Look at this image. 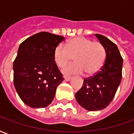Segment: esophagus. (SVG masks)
Wrapping results in <instances>:
<instances>
[{"label":"esophagus","mask_w":134,"mask_h":134,"mask_svg":"<svg viewBox=\"0 0 134 134\" xmlns=\"http://www.w3.org/2000/svg\"><path fill=\"white\" fill-rule=\"evenodd\" d=\"M64 79L66 80V81H70L71 79V76H64Z\"/></svg>","instance_id":"esophagus-1"}]
</instances>
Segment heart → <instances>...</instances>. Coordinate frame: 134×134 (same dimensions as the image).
<instances>
[{
  "label": "heart",
  "instance_id": "b5f03b06",
  "mask_svg": "<svg viewBox=\"0 0 134 134\" xmlns=\"http://www.w3.org/2000/svg\"><path fill=\"white\" fill-rule=\"evenodd\" d=\"M73 57L76 62L63 68V73L81 74L83 71L91 75L99 71L103 65L106 57V48L100 42L78 37L66 42L65 46L58 45L54 50V60L60 68L71 62Z\"/></svg>",
  "mask_w": 134,
  "mask_h": 134
}]
</instances>
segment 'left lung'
<instances>
[{"mask_svg":"<svg viewBox=\"0 0 134 134\" xmlns=\"http://www.w3.org/2000/svg\"><path fill=\"white\" fill-rule=\"evenodd\" d=\"M95 36L106 48L105 63L93 76L84 79L81 88L76 93L78 103L90 111L101 110L110 104L122 78L123 58L117 46L102 35Z\"/></svg>","mask_w":134,"mask_h":134,"instance_id":"left-lung-1","label":"left lung"}]
</instances>
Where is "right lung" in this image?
Segmentation results:
<instances>
[{
    "label": "right lung",
    "instance_id": "1",
    "mask_svg": "<svg viewBox=\"0 0 134 134\" xmlns=\"http://www.w3.org/2000/svg\"><path fill=\"white\" fill-rule=\"evenodd\" d=\"M63 36L41 32L26 39L13 62V83L23 103L31 108H45L52 102L63 75L53 58Z\"/></svg>",
    "mask_w": 134,
    "mask_h": 134
}]
</instances>
